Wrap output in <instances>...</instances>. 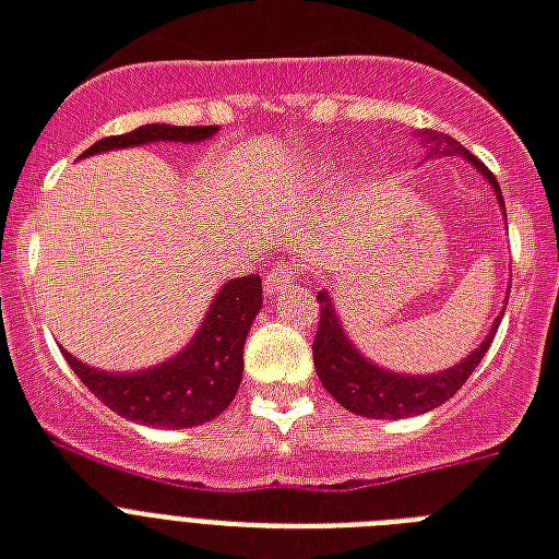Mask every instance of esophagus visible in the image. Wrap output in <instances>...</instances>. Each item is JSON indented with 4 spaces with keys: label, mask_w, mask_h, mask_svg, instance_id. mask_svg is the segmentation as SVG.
Instances as JSON below:
<instances>
[{
    "label": "esophagus",
    "mask_w": 559,
    "mask_h": 559,
    "mask_svg": "<svg viewBox=\"0 0 559 559\" xmlns=\"http://www.w3.org/2000/svg\"><path fill=\"white\" fill-rule=\"evenodd\" d=\"M300 280V267L288 262V259H280L274 265V271L265 276V294L267 297H280L292 288L294 283Z\"/></svg>",
    "instance_id": "obj_1"
}]
</instances>
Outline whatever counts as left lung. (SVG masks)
I'll return each mask as SVG.
<instances>
[{
	"instance_id": "1",
	"label": "left lung",
	"mask_w": 559,
	"mask_h": 559,
	"mask_svg": "<svg viewBox=\"0 0 559 559\" xmlns=\"http://www.w3.org/2000/svg\"><path fill=\"white\" fill-rule=\"evenodd\" d=\"M428 140L435 142L431 145L435 154H461L469 163H475L487 175V180H490L496 194H499V201L504 203L496 175H492L490 168H484L481 159H475L461 142L452 140L449 133H435ZM318 302L320 318L311 353H314V370H318L320 382L344 408L353 411V414H361V417L376 419L426 414V411L443 405L445 400H452L464 388L466 379L475 373V367L481 365V358L487 356V349H490L492 338H496V329L501 323V318L496 320V326L490 329V335L484 338L481 347L475 349L466 361L452 367V370L435 376H396L358 356V349L349 344L338 318H335V311H332L326 292H318Z\"/></svg>"
}]
</instances>
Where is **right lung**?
Instances as JSON below:
<instances>
[{
	"label": "right lung",
	"instance_id": "right-lung-1",
	"mask_svg": "<svg viewBox=\"0 0 559 559\" xmlns=\"http://www.w3.org/2000/svg\"><path fill=\"white\" fill-rule=\"evenodd\" d=\"M218 131L203 128H175V124H142L122 136H104L84 151L98 154L110 148H131L145 142H201ZM262 309V276L250 274L233 280L218 292L201 332L189 347L166 365L145 373H102L81 365L63 353L75 376L116 414L163 428H189L210 423L227 408L239 391L241 356L248 329Z\"/></svg>",
	"mask_w": 559,
	"mask_h": 559
}]
</instances>
